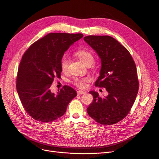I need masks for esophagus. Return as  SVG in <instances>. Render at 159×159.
Here are the masks:
<instances>
[{
    "mask_svg": "<svg viewBox=\"0 0 159 159\" xmlns=\"http://www.w3.org/2000/svg\"><path fill=\"white\" fill-rule=\"evenodd\" d=\"M77 94H78L79 95L85 94V91H83V90H79V91H77Z\"/></svg>",
    "mask_w": 159,
    "mask_h": 159,
    "instance_id": "34e87169",
    "label": "esophagus"
}]
</instances>
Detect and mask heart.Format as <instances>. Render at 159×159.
Instances as JSON below:
<instances>
[{
    "mask_svg": "<svg viewBox=\"0 0 159 159\" xmlns=\"http://www.w3.org/2000/svg\"><path fill=\"white\" fill-rule=\"evenodd\" d=\"M75 55L77 57L81 62H83L84 65L93 64L94 62V56L92 53L88 50L86 49H79L75 53ZM69 64V58L66 55H64L61 60V69L63 71L66 70ZM90 81L89 77L86 78H75L73 80L74 84L79 87V88H85L86 86V83Z\"/></svg>",
    "mask_w": 159,
    "mask_h": 159,
    "instance_id": "heart-1",
    "label": "heart"
}]
</instances>
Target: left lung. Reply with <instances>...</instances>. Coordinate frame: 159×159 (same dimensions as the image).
I'll use <instances>...</instances> for the list:
<instances>
[{"instance_id":"left-lung-1","label":"left lung","mask_w":159,"mask_h":159,"mask_svg":"<svg viewBox=\"0 0 159 159\" xmlns=\"http://www.w3.org/2000/svg\"><path fill=\"white\" fill-rule=\"evenodd\" d=\"M84 40L101 59L95 85L104 87L108 93L101 98L97 92L90 91L94 100L87 112L100 124H117L129 112L139 90L135 63L128 50L111 36L89 35Z\"/></svg>"}]
</instances>
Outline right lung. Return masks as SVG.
I'll use <instances>...</instances> for the list:
<instances>
[{"instance_id":"add662e5","label":"right lung","mask_w":159,"mask_h":159,"mask_svg":"<svg viewBox=\"0 0 159 159\" xmlns=\"http://www.w3.org/2000/svg\"><path fill=\"white\" fill-rule=\"evenodd\" d=\"M83 37L82 34L50 33L34 43L22 56L16 89L24 109L34 120L48 123L59 118L76 96L69 86H64L57 94L50 87L55 77L60 78L65 52Z\"/></svg>"}]
</instances>
